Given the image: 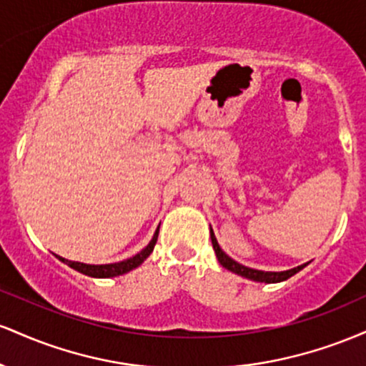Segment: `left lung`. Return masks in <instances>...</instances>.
Returning <instances> with one entry per match:
<instances>
[{
    "label": "left lung",
    "mask_w": 366,
    "mask_h": 366,
    "mask_svg": "<svg viewBox=\"0 0 366 366\" xmlns=\"http://www.w3.org/2000/svg\"><path fill=\"white\" fill-rule=\"evenodd\" d=\"M209 234H212L213 249H215L217 258H218V262H220L222 267H225L227 270L234 272V274L246 277V279L256 280V282L275 284V282H282V280H287L289 277H292L294 274H297L301 268H305V264H301V267H296V268H291V270H285V272H262V270H254V268H247V267H244V264L234 262L232 258H229V256H227L224 251H222V247L218 246L217 237H215V234H213V230H209Z\"/></svg>",
    "instance_id": "obj_1"
}]
</instances>
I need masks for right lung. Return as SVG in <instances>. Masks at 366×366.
<instances>
[{
    "label": "right lung",
    "instance_id": "1",
    "mask_svg": "<svg viewBox=\"0 0 366 366\" xmlns=\"http://www.w3.org/2000/svg\"><path fill=\"white\" fill-rule=\"evenodd\" d=\"M157 241H158V230L154 232V236H153V239H151L149 244L146 246L144 249L141 251V253H137L136 256H132V258L125 259V262H120V263L86 264V263H79V262H69V259L60 258V256H56V258L61 259L63 263L69 264V267L74 268V270L81 272V274H84V275L98 277V279H108V277H117V275H122V274H127V272L132 270V268L139 267V264L151 254V251L154 249V244H157Z\"/></svg>",
    "mask_w": 366,
    "mask_h": 366
}]
</instances>
